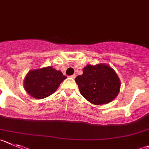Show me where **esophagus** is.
Returning a JSON list of instances; mask_svg holds the SVG:
<instances>
[{
  "instance_id": "1",
  "label": "esophagus",
  "mask_w": 149,
  "mask_h": 149,
  "mask_svg": "<svg viewBox=\"0 0 149 149\" xmlns=\"http://www.w3.org/2000/svg\"><path fill=\"white\" fill-rule=\"evenodd\" d=\"M70 77H71V78H73V79H75V78H76V74H73V75H72V76H70Z\"/></svg>"
}]
</instances>
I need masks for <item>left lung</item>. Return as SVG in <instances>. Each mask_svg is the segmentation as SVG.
Segmentation results:
<instances>
[{
  "label": "left lung",
  "instance_id": "left-lung-1",
  "mask_svg": "<svg viewBox=\"0 0 149 149\" xmlns=\"http://www.w3.org/2000/svg\"><path fill=\"white\" fill-rule=\"evenodd\" d=\"M75 81L80 93L95 105L111 102L120 92V79L107 64L87 65L83 68V74L78 76Z\"/></svg>",
  "mask_w": 149,
  "mask_h": 149
}]
</instances>
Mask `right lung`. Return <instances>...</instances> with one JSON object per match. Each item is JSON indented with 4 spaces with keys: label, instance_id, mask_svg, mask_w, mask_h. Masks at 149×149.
<instances>
[{
    "label": "right lung",
    "instance_id": "obj_1",
    "mask_svg": "<svg viewBox=\"0 0 149 149\" xmlns=\"http://www.w3.org/2000/svg\"><path fill=\"white\" fill-rule=\"evenodd\" d=\"M66 78L60 70L51 66L34 69L26 74L23 87L31 97L42 99L54 93Z\"/></svg>",
    "mask_w": 149,
    "mask_h": 149
}]
</instances>
